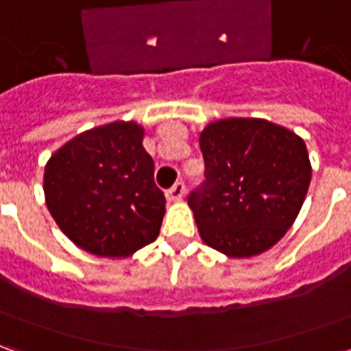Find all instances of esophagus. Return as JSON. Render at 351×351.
Returning a JSON list of instances; mask_svg holds the SVG:
<instances>
[{
	"label": "esophagus",
	"instance_id": "esophagus-1",
	"mask_svg": "<svg viewBox=\"0 0 351 351\" xmlns=\"http://www.w3.org/2000/svg\"><path fill=\"white\" fill-rule=\"evenodd\" d=\"M186 193V186L184 182H176L171 190H167V199L169 201H180Z\"/></svg>",
	"mask_w": 351,
	"mask_h": 351
}]
</instances>
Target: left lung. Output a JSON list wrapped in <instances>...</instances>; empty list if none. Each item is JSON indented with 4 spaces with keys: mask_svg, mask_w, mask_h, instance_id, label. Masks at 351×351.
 <instances>
[{
    "mask_svg": "<svg viewBox=\"0 0 351 351\" xmlns=\"http://www.w3.org/2000/svg\"><path fill=\"white\" fill-rule=\"evenodd\" d=\"M199 146L206 180L188 205L203 243L237 259L272 248L308 191L304 141L263 118H223L201 131Z\"/></svg>",
    "mask_w": 351,
    "mask_h": 351,
    "instance_id": "1",
    "label": "left lung"
}]
</instances>
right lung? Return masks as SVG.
<instances>
[{
    "instance_id": "1",
    "label": "right lung",
    "mask_w": 351,
    "mask_h": 351,
    "mask_svg": "<svg viewBox=\"0 0 351 351\" xmlns=\"http://www.w3.org/2000/svg\"><path fill=\"white\" fill-rule=\"evenodd\" d=\"M143 138V125L118 120L82 131L47 161V206L88 254L128 258L160 235L165 195Z\"/></svg>"
}]
</instances>
